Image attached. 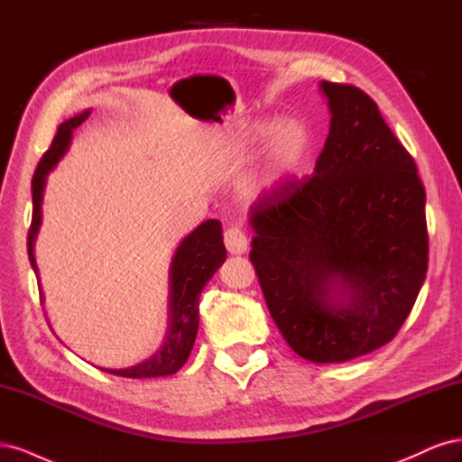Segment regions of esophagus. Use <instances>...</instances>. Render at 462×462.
Segmentation results:
<instances>
[{
  "label": "esophagus",
  "instance_id": "1",
  "mask_svg": "<svg viewBox=\"0 0 462 462\" xmlns=\"http://www.w3.org/2000/svg\"><path fill=\"white\" fill-rule=\"evenodd\" d=\"M223 241H226V248L229 250V254H243L246 253L248 246V239L245 231H241L239 227H229L223 235Z\"/></svg>",
  "mask_w": 462,
  "mask_h": 462
}]
</instances>
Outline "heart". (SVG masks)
<instances>
[{"mask_svg": "<svg viewBox=\"0 0 462 462\" xmlns=\"http://www.w3.org/2000/svg\"><path fill=\"white\" fill-rule=\"evenodd\" d=\"M248 143L254 148L265 144L263 187H275L300 175L312 153V133L309 125L297 117L254 121L248 133Z\"/></svg>", "mask_w": 462, "mask_h": 462, "instance_id": "obj_1", "label": "heart"}]
</instances>
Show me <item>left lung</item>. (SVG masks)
Instances as JSON below:
<instances>
[{
    "mask_svg": "<svg viewBox=\"0 0 462 462\" xmlns=\"http://www.w3.org/2000/svg\"><path fill=\"white\" fill-rule=\"evenodd\" d=\"M329 134L310 179L250 206L253 262L289 346L346 362L395 337L428 270L426 190L372 97L321 80Z\"/></svg>",
    "mask_w": 462,
    "mask_h": 462,
    "instance_id": "obj_1",
    "label": "left lung"
}]
</instances>
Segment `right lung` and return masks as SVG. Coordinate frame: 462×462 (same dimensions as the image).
Wrapping results in <instances>:
<instances>
[{"instance_id":"add662e5","label":"right lung","mask_w":462,"mask_h":462,"mask_svg":"<svg viewBox=\"0 0 462 462\" xmlns=\"http://www.w3.org/2000/svg\"><path fill=\"white\" fill-rule=\"evenodd\" d=\"M88 117V111L73 119L61 123L55 133L51 146L42 156L34 177H32V223L29 229V260L34 272L38 273L34 260V236L38 233L42 221V192H44L46 175L58 160L67 152L71 133L79 125ZM227 253L223 246L221 223L217 219H208L202 226L194 229L187 239L180 243L171 262V292H170V312L171 324L167 333L165 345L152 358L141 362L133 368L125 370H106L109 374L133 377V380H143V377H160L171 375L183 368L192 351L194 339L199 331V299L204 285L212 279L216 270L226 262Z\"/></svg>"}]
</instances>
